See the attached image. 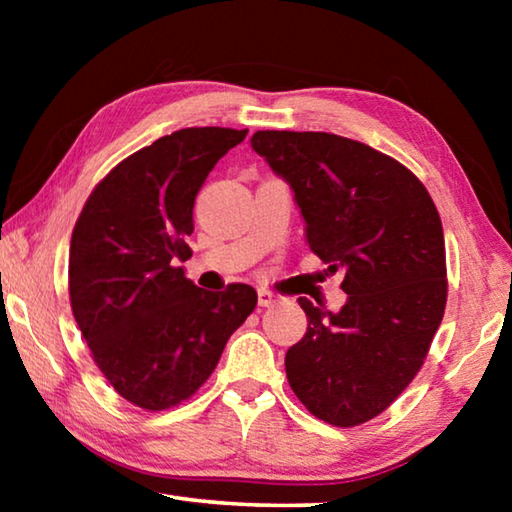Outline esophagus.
Segmentation results:
<instances>
[{
    "mask_svg": "<svg viewBox=\"0 0 512 512\" xmlns=\"http://www.w3.org/2000/svg\"><path fill=\"white\" fill-rule=\"evenodd\" d=\"M257 298H259V307H273L275 302H280V296H275V293L266 291V289H259Z\"/></svg>",
    "mask_w": 512,
    "mask_h": 512,
    "instance_id": "esophagus-1",
    "label": "esophagus"
}]
</instances>
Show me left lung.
I'll return each mask as SVG.
<instances>
[{
	"label": "left lung",
	"mask_w": 512,
	"mask_h": 512,
	"mask_svg": "<svg viewBox=\"0 0 512 512\" xmlns=\"http://www.w3.org/2000/svg\"><path fill=\"white\" fill-rule=\"evenodd\" d=\"M250 146L287 180L311 253L348 293L339 314L298 298L309 325L284 359L287 379L318 420L357 427L427 359L447 302L443 223L420 180L363 142L257 131Z\"/></svg>",
	"instance_id": "8db88e82"
}]
</instances>
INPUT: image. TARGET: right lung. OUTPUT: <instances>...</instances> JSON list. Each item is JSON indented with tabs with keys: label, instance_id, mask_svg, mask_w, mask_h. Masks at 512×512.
Here are the masks:
<instances>
[{
	"label": "right lung",
	"instance_id": "add662e5",
	"mask_svg": "<svg viewBox=\"0 0 512 512\" xmlns=\"http://www.w3.org/2000/svg\"><path fill=\"white\" fill-rule=\"evenodd\" d=\"M246 133L205 126L160 137L92 189L74 225V318L103 377L144 411L189 400L257 305L248 284L203 291L180 266L192 257L198 189Z\"/></svg>",
	"mask_w": 512,
	"mask_h": 512
}]
</instances>
